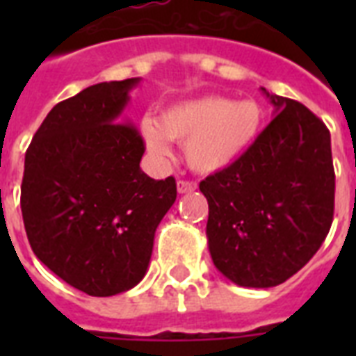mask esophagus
Listing matches in <instances>:
<instances>
[{
	"label": "esophagus",
	"mask_w": 356,
	"mask_h": 356,
	"mask_svg": "<svg viewBox=\"0 0 356 356\" xmlns=\"http://www.w3.org/2000/svg\"><path fill=\"white\" fill-rule=\"evenodd\" d=\"M197 190V184L192 181H179L177 183V192L179 194H192Z\"/></svg>",
	"instance_id": "34e87169"
}]
</instances>
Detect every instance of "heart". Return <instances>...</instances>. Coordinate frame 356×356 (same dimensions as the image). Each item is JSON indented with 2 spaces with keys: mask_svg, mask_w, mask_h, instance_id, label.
<instances>
[{
  "mask_svg": "<svg viewBox=\"0 0 356 356\" xmlns=\"http://www.w3.org/2000/svg\"><path fill=\"white\" fill-rule=\"evenodd\" d=\"M264 111L254 99L233 102L201 96L173 103L159 122L144 118L140 133L151 155L170 156V140L184 142V161L194 172L211 175L236 164L259 138Z\"/></svg>",
  "mask_w": 356,
  "mask_h": 356,
  "instance_id": "heart-1",
  "label": "heart"
}]
</instances>
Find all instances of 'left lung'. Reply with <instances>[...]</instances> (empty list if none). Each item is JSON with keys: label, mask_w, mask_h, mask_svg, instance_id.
Segmentation results:
<instances>
[{"label": "left lung", "mask_w": 356, "mask_h": 356, "mask_svg": "<svg viewBox=\"0 0 356 356\" xmlns=\"http://www.w3.org/2000/svg\"><path fill=\"white\" fill-rule=\"evenodd\" d=\"M262 92L275 118L236 164L200 183L212 262L245 288L277 286L298 273L334 212L329 129L301 103Z\"/></svg>", "instance_id": "1"}]
</instances>
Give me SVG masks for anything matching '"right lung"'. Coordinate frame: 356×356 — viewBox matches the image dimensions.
<instances>
[{"mask_svg": "<svg viewBox=\"0 0 356 356\" xmlns=\"http://www.w3.org/2000/svg\"><path fill=\"white\" fill-rule=\"evenodd\" d=\"M140 77L88 86L57 103L25 153L22 216L35 254L70 286L96 298L144 279L175 179L140 170L144 140L123 123Z\"/></svg>", "mask_w": 356, "mask_h": 356, "instance_id": "1", "label": "right lung"}]
</instances>
